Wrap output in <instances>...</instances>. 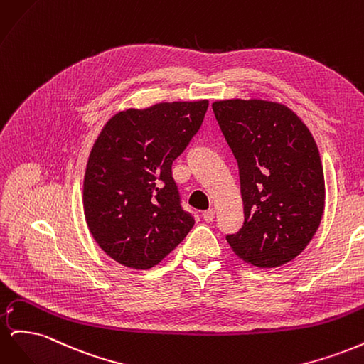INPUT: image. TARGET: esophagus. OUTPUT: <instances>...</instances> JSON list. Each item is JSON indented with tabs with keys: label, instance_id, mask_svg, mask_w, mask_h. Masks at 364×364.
Masks as SVG:
<instances>
[{
	"label": "esophagus",
	"instance_id": "obj_1",
	"mask_svg": "<svg viewBox=\"0 0 364 364\" xmlns=\"http://www.w3.org/2000/svg\"><path fill=\"white\" fill-rule=\"evenodd\" d=\"M214 209H208V211H203V214H202V218L205 220L206 223H209V222H213L214 220Z\"/></svg>",
	"mask_w": 364,
	"mask_h": 364
}]
</instances>
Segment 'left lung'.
Here are the masks:
<instances>
[{
    "label": "left lung",
    "mask_w": 364,
    "mask_h": 364,
    "mask_svg": "<svg viewBox=\"0 0 364 364\" xmlns=\"http://www.w3.org/2000/svg\"><path fill=\"white\" fill-rule=\"evenodd\" d=\"M213 111L238 164L245 209V223L228 243L252 266H282L310 243L323 215L316 141L282 103L232 98L214 102Z\"/></svg>",
    "instance_id": "8db88e82"
}]
</instances>
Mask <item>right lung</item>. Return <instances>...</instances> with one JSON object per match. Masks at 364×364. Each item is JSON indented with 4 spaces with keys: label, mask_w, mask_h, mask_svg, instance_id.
<instances>
[{
    "label": "right lung",
    "mask_w": 364,
    "mask_h": 364,
    "mask_svg": "<svg viewBox=\"0 0 364 364\" xmlns=\"http://www.w3.org/2000/svg\"><path fill=\"white\" fill-rule=\"evenodd\" d=\"M208 100L126 109L107 121L83 181L86 225L106 255L130 269L155 267L194 226L171 176L200 129Z\"/></svg>",
    "instance_id": "1"
}]
</instances>
